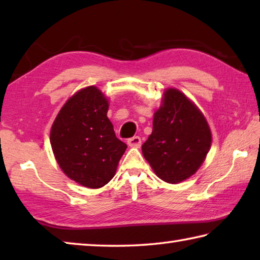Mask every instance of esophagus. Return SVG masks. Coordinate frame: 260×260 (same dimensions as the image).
<instances>
[{
  "instance_id": "esophagus-1",
  "label": "esophagus",
  "mask_w": 260,
  "mask_h": 260,
  "mask_svg": "<svg viewBox=\"0 0 260 260\" xmlns=\"http://www.w3.org/2000/svg\"><path fill=\"white\" fill-rule=\"evenodd\" d=\"M127 143H128V146L132 148H140L141 147V138H139V136H133V138L128 139Z\"/></svg>"
}]
</instances>
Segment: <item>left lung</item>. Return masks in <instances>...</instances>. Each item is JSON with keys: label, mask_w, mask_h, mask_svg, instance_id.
Returning <instances> with one entry per match:
<instances>
[{"label": "left lung", "mask_w": 260, "mask_h": 260, "mask_svg": "<svg viewBox=\"0 0 260 260\" xmlns=\"http://www.w3.org/2000/svg\"><path fill=\"white\" fill-rule=\"evenodd\" d=\"M211 142L203 113L181 91L169 88L153 114L152 133L143 143L142 153L158 178L179 183L196 173Z\"/></svg>", "instance_id": "1"}]
</instances>
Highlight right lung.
Returning a JSON list of instances; mask_svg holds the SVG:
<instances>
[{
  "label": "right lung",
  "mask_w": 260,
  "mask_h": 260,
  "mask_svg": "<svg viewBox=\"0 0 260 260\" xmlns=\"http://www.w3.org/2000/svg\"><path fill=\"white\" fill-rule=\"evenodd\" d=\"M108 109L102 91L86 87L69 99L51 126V148L61 171L87 188L107 184L127 148L114 134Z\"/></svg>",
  "instance_id": "right-lung-1"
}]
</instances>
